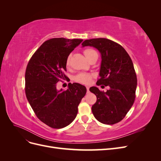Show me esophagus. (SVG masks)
<instances>
[{
  "mask_svg": "<svg viewBox=\"0 0 161 161\" xmlns=\"http://www.w3.org/2000/svg\"><path fill=\"white\" fill-rule=\"evenodd\" d=\"M86 90H87V92H89V86H86Z\"/></svg>",
  "mask_w": 161,
  "mask_h": 161,
  "instance_id": "1",
  "label": "esophagus"
}]
</instances>
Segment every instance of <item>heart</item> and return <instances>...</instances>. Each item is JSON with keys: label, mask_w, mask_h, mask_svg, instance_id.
Masks as SVG:
<instances>
[{"label": "heart", "mask_w": 161, "mask_h": 161, "mask_svg": "<svg viewBox=\"0 0 161 161\" xmlns=\"http://www.w3.org/2000/svg\"><path fill=\"white\" fill-rule=\"evenodd\" d=\"M84 53L87 58V60H89L92 57H93L94 56L97 55V53L96 51L92 48H87V49L84 50ZM70 56H69L66 58V64L67 66H69L70 64ZM91 77L92 76L90 74H88V73H85V72H81L79 73V75H77L75 79L76 82H80V83L82 84H86L88 85L91 82Z\"/></svg>", "instance_id": "heart-1"}]
</instances>
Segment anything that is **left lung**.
<instances>
[{"instance_id": "1", "label": "left lung", "mask_w": 161, "mask_h": 161, "mask_svg": "<svg viewBox=\"0 0 161 161\" xmlns=\"http://www.w3.org/2000/svg\"><path fill=\"white\" fill-rule=\"evenodd\" d=\"M93 47L101 53L99 79L97 85L109 86L106 92L92 86L90 91L97 97L92 112L99 122L114 124L122 120L132 106L137 87V77L133 62L124 48L106 38L86 40L82 47Z\"/></svg>"}]
</instances>
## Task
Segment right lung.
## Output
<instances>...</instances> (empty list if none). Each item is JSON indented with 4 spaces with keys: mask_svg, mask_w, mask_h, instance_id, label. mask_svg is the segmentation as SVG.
Here are the masks:
<instances>
[{
    "mask_svg": "<svg viewBox=\"0 0 161 161\" xmlns=\"http://www.w3.org/2000/svg\"><path fill=\"white\" fill-rule=\"evenodd\" d=\"M83 41L52 38L34 53L25 72V94L31 108L42 122L60 129L71 124L86 89L79 83L69 84L68 89L58 90L56 83L67 79V57Z\"/></svg>",
    "mask_w": 161,
    "mask_h": 161,
    "instance_id": "1",
    "label": "right lung"
}]
</instances>
